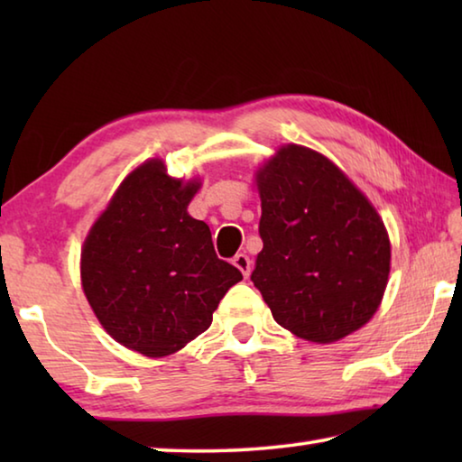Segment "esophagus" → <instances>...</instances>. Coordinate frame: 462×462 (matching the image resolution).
<instances>
[{
  "mask_svg": "<svg viewBox=\"0 0 462 462\" xmlns=\"http://www.w3.org/2000/svg\"><path fill=\"white\" fill-rule=\"evenodd\" d=\"M232 264H234V267H236V269H238L245 277H248V275H250V259H248L246 254H242V253H240V254L234 256V259H232Z\"/></svg>",
  "mask_w": 462,
  "mask_h": 462,
  "instance_id": "obj_1",
  "label": "esophagus"
}]
</instances>
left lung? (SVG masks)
Here are the masks:
<instances>
[{
    "mask_svg": "<svg viewBox=\"0 0 462 462\" xmlns=\"http://www.w3.org/2000/svg\"><path fill=\"white\" fill-rule=\"evenodd\" d=\"M263 250L253 271L273 318L297 338L332 344L379 310L391 242L369 198L314 148L283 144L254 171Z\"/></svg>",
    "mask_w": 462,
    "mask_h": 462,
    "instance_id": "left-lung-1",
    "label": "left lung"
}]
</instances>
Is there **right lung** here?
I'll list each match as a JSON object with an SVG mask.
<instances>
[{"mask_svg":"<svg viewBox=\"0 0 462 462\" xmlns=\"http://www.w3.org/2000/svg\"><path fill=\"white\" fill-rule=\"evenodd\" d=\"M201 179L148 159L124 177L81 246V287L116 342L148 358L206 332L242 273L216 256L209 226L187 212Z\"/></svg>","mask_w":462,"mask_h":462,"instance_id":"right-lung-1","label":"right lung"}]
</instances>
